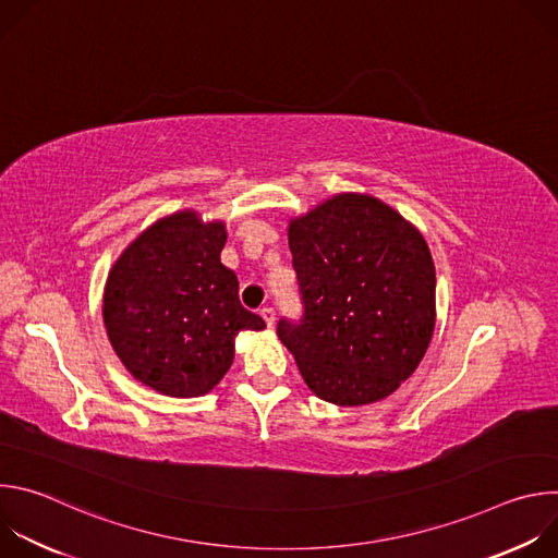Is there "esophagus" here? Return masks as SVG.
<instances>
[{
  "instance_id": "esophagus-1",
  "label": "esophagus",
  "mask_w": 558,
  "mask_h": 558,
  "mask_svg": "<svg viewBox=\"0 0 558 558\" xmlns=\"http://www.w3.org/2000/svg\"><path fill=\"white\" fill-rule=\"evenodd\" d=\"M260 315H263V320L267 323L269 329L276 325V311H274L271 306H263V308H260Z\"/></svg>"
}]
</instances>
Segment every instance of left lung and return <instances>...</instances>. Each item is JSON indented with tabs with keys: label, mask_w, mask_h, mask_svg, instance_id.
I'll use <instances>...</instances> for the list:
<instances>
[{
	"label": "left lung",
	"mask_w": 558,
	"mask_h": 558,
	"mask_svg": "<svg viewBox=\"0 0 558 558\" xmlns=\"http://www.w3.org/2000/svg\"><path fill=\"white\" fill-rule=\"evenodd\" d=\"M304 304L278 323L325 402L384 400L420 366L435 331V265L424 235L368 194H338L289 222Z\"/></svg>",
	"instance_id": "8db88e82"
}]
</instances>
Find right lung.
I'll return each mask as SVG.
<instances>
[{
    "mask_svg": "<svg viewBox=\"0 0 558 558\" xmlns=\"http://www.w3.org/2000/svg\"><path fill=\"white\" fill-rule=\"evenodd\" d=\"M225 222L192 209L149 225L112 265L104 325L123 366L170 397L209 392L233 362L241 331L265 320L238 300V278L220 263Z\"/></svg>",
    "mask_w": 558,
    "mask_h": 558,
    "instance_id": "add662e5",
    "label": "right lung"
}]
</instances>
